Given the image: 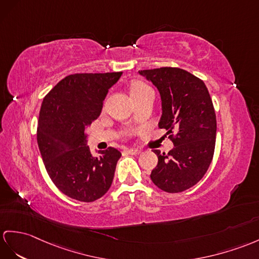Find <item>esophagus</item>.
Listing matches in <instances>:
<instances>
[{
	"mask_svg": "<svg viewBox=\"0 0 259 259\" xmlns=\"http://www.w3.org/2000/svg\"><path fill=\"white\" fill-rule=\"evenodd\" d=\"M127 153L130 154V155H140V154H142V150H140V149H135V148H131V149H127Z\"/></svg>",
	"mask_w": 259,
	"mask_h": 259,
	"instance_id": "obj_1",
	"label": "esophagus"
}]
</instances>
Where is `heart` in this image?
<instances>
[{"label":"heart","mask_w":259,"mask_h":259,"mask_svg":"<svg viewBox=\"0 0 259 259\" xmlns=\"http://www.w3.org/2000/svg\"><path fill=\"white\" fill-rule=\"evenodd\" d=\"M149 89V87L147 84H145L144 82L142 81H135L133 83L131 84L130 88V92H131V96L132 97H136V96H140L141 93H143L144 91H146Z\"/></svg>","instance_id":"obj_1"}]
</instances>
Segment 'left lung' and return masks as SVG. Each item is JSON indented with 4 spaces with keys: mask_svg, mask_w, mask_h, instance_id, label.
I'll use <instances>...</instances> for the list:
<instances>
[{
    "mask_svg": "<svg viewBox=\"0 0 259 259\" xmlns=\"http://www.w3.org/2000/svg\"><path fill=\"white\" fill-rule=\"evenodd\" d=\"M160 93L158 123L174 143L168 154L154 149L158 163L150 179L161 190L177 193L202 179L213 158L217 116L204 82L184 69L162 67L138 71Z\"/></svg>",
    "mask_w": 259,
    "mask_h": 259,
    "instance_id": "1",
    "label": "left lung"
}]
</instances>
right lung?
<instances>
[{
	"label": "right lung",
	"instance_id": "obj_1",
	"mask_svg": "<svg viewBox=\"0 0 259 259\" xmlns=\"http://www.w3.org/2000/svg\"><path fill=\"white\" fill-rule=\"evenodd\" d=\"M123 72L75 73L44 98L37 143L55 186L68 197L93 202L108 192L122 154L109 147L93 157L85 128L97 119L109 89Z\"/></svg>",
	"mask_w": 259,
	"mask_h": 259
}]
</instances>
